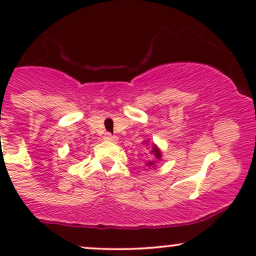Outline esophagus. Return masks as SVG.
Segmentation results:
<instances>
[{
	"mask_svg": "<svg viewBox=\"0 0 256 256\" xmlns=\"http://www.w3.org/2000/svg\"><path fill=\"white\" fill-rule=\"evenodd\" d=\"M104 140H110V142H116L118 140V138H116V136H114V134H110V132H107V134H104Z\"/></svg>",
	"mask_w": 256,
	"mask_h": 256,
	"instance_id": "esophagus-1",
	"label": "esophagus"
}]
</instances>
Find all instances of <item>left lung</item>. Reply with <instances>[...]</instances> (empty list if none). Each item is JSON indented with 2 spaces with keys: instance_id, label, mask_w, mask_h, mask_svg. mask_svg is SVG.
I'll list each match as a JSON object with an SVG mask.
<instances>
[{
  "instance_id": "8db88e82",
  "label": "left lung",
  "mask_w": 256,
  "mask_h": 256,
  "mask_svg": "<svg viewBox=\"0 0 256 256\" xmlns=\"http://www.w3.org/2000/svg\"><path fill=\"white\" fill-rule=\"evenodd\" d=\"M152 154H154L155 158L160 160L161 152H160V150H158V146H152ZM152 165H154V161H148V164H146V166H152Z\"/></svg>"
}]
</instances>
